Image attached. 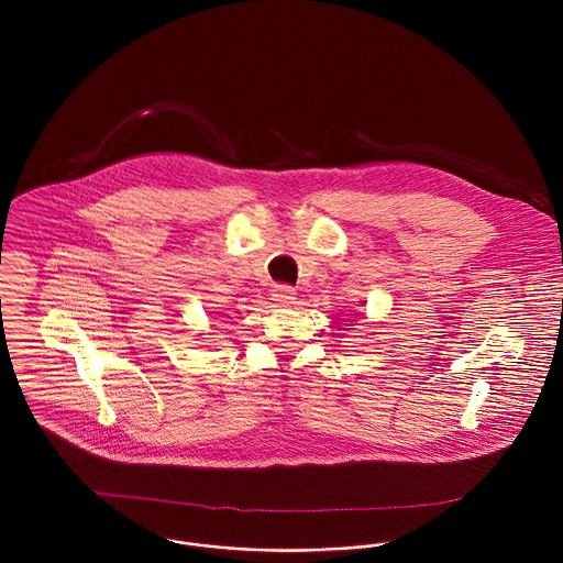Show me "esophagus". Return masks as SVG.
Here are the masks:
<instances>
[{"label":"esophagus","mask_w":563,"mask_h":563,"mask_svg":"<svg viewBox=\"0 0 563 563\" xmlns=\"http://www.w3.org/2000/svg\"><path fill=\"white\" fill-rule=\"evenodd\" d=\"M295 295H297L295 288L282 284V286H275V290H273V301H275L277 306H282V308H288V306L295 303V299H297Z\"/></svg>","instance_id":"obj_1"}]
</instances>
